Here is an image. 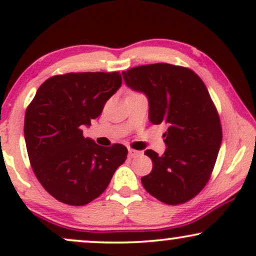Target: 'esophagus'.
Instances as JSON below:
<instances>
[{"label": "esophagus", "instance_id": "esophagus-1", "mask_svg": "<svg viewBox=\"0 0 256 256\" xmlns=\"http://www.w3.org/2000/svg\"><path fill=\"white\" fill-rule=\"evenodd\" d=\"M138 154H140V152L134 150V149H130V148H128V156H130V158H134V156H137Z\"/></svg>", "mask_w": 256, "mask_h": 256}]
</instances>
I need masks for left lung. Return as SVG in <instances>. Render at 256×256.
<instances>
[{"instance_id": "obj_1", "label": "left lung", "mask_w": 256, "mask_h": 256, "mask_svg": "<svg viewBox=\"0 0 256 256\" xmlns=\"http://www.w3.org/2000/svg\"><path fill=\"white\" fill-rule=\"evenodd\" d=\"M131 90L144 94L152 124H165L166 150L144 154L152 170L140 178L150 195L167 204L189 201L204 188L222 146L219 116L195 72L170 64H152L122 72Z\"/></svg>"}]
</instances>
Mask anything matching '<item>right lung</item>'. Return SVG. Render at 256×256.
<instances>
[{
  "label": "right lung",
  "mask_w": 256,
  "mask_h": 256,
  "mask_svg": "<svg viewBox=\"0 0 256 256\" xmlns=\"http://www.w3.org/2000/svg\"><path fill=\"white\" fill-rule=\"evenodd\" d=\"M120 86L119 72H83L55 76L38 88L26 110L25 143L37 179L58 201L89 204L126 160L122 144L101 146L83 136Z\"/></svg>",
  "instance_id": "right-lung-1"
}]
</instances>
